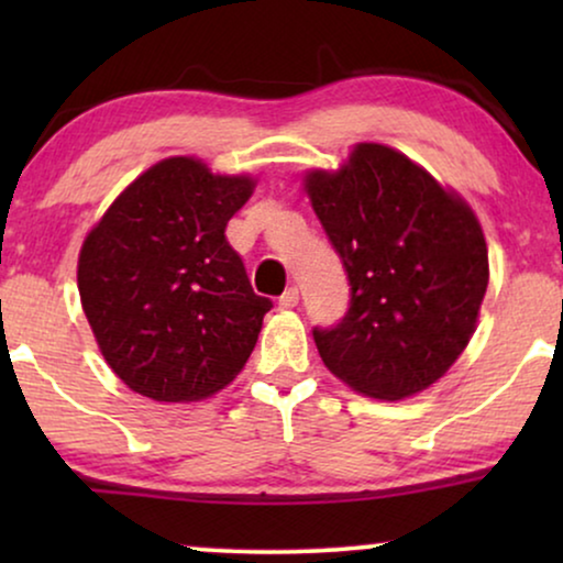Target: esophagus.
I'll list each match as a JSON object with an SVG mask.
<instances>
[{"mask_svg":"<svg viewBox=\"0 0 563 563\" xmlns=\"http://www.w3.org/2000/svg\"><path fill=\"white\" fill-rule=\"evenodd\" d=\"M297 302H299V289L297 287H289L279 297V307H284V310H291V307H297Z\"/></svg>","mask_w":563,"mask_h":563,"instance_id":"34e87169","label":"esophagus"}]
</instances>
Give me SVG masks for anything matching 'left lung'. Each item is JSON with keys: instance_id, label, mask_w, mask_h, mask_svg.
<instances>
[{"instance_id": "1", "label": "left lung", "mask_w": 563, "mask_h": 563, "mask_svg": "<svg viewBox=\"0 0 563 563\" xmlns=\"http://www.w3.org/2000/svg\"><path fill=\"white\" fill-rule=\"evenodd\" d=\"M305 189L351 284L345 318L312 330L322 364L376 399L428 389L472 341L487 291L472 207L379 143H358L338 172L314 168Z\"/></svg>"}]
</instances>
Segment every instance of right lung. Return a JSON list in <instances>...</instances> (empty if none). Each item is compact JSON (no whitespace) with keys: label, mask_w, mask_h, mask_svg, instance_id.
<instances>
[{"label":"right lung","mask_w":563,"mask_h":563,"mask_svg":"<svg viewBox=\"0 0 563 563\" xmlns=\"http://www.w3.org/2000/svg\"><path fill=\"white\" fill-rule=\"evenodd\" d=\"M253 187L251 176L212 174L199 158H164L84 241V314L107 364L137 395L195 402L249 361L272 299L253 291L225 228Z\"/></svg>","instance_id":"obj_1"}]
</instances>
